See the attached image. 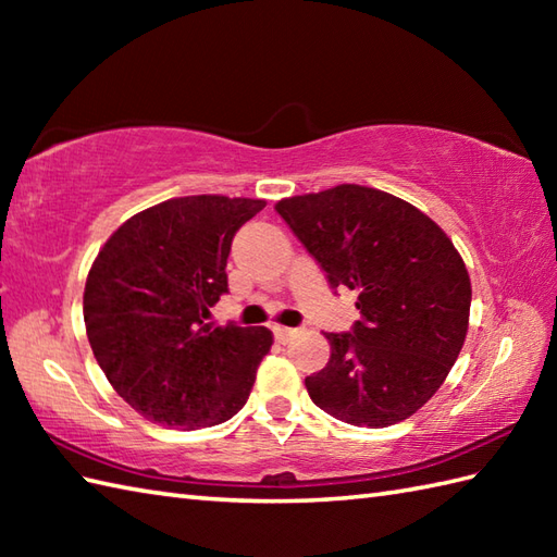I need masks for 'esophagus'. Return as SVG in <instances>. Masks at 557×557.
<instances>
[{"label":"esophagus","mask_w":557,"mask_h":557,"mask_svg":"<svg viewBox=\"0 0 557 557\" xmlns=\"http://www.w3.org/2000/svg\"><path fill=\"white\" fill-rule=\"evenodd\" d=\"M294 333H297V330H292V327H282V325L272 327V335H275V339L282 342V345H285V342H289L294 337Z\"/></svg>","instance_id":"34e87169"}]
</instances>
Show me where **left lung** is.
I'll use <instances>...</instances> for the list:
<instances>
[{"mask_svg":"<svg viewBox=\"0 0 557 557\" xmlns=\"http://www.w3.org/2000/svg\"><path fill=\"white\" fill-rule=\"evenodd\" d=\"M325 272L359 292L349 333H325L330 359L306 377L315 407L385 429L429 401L465 345L471 285L457 248L407 200L342 184L275 206Z\"/></svg>","mask_w":557,"mask_h":557,"instance_id":"1","label":"left lung"}]
</instances>
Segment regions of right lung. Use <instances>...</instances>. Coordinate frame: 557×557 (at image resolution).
<instances>
[{
	"label": "right lung",
	"instance_id": "1",
	"mask_svg": "<svg viewBox=\"0 0 557 557\" xmlns=\"http://www.w3.org/2000/svg\"><path fill=\"white\" fill-rule=\"evenodd\" d=\"M263 208L227 196L164 200L126 220L92 263L88 342L116 395L148 421L208 429L246 405L272 333L208 315L230 292L234 234Z\"/></svg>",
	"mask_w": 557,
	"mask_h": 557
}]
</instances>
